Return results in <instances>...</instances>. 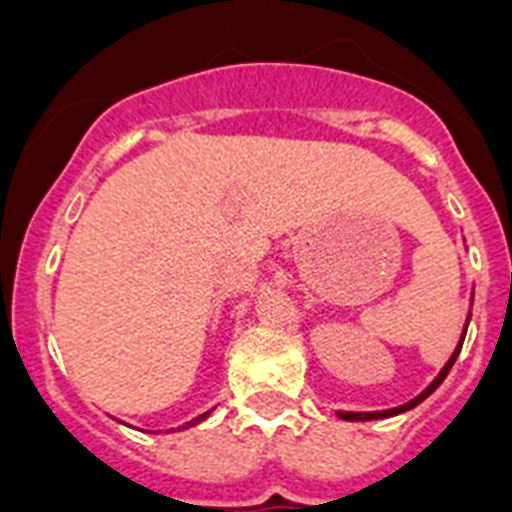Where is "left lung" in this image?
Masks as SVG:
<instances>
[{"mask_svg":"<svg viewBox=\"0 0 512 512\" xmlns=\"http://www.w3.org/2000/svg\"><path fill=\"white\" fill-rule=\"evenodd\" d=\"M465 332H468V324H465V329H462L460 345H457V348H454L452 358H449V361H446V364H444V369H441V372H438V377H436V380L430 382L428 388L422 390V393H420V396H417V398H412V401H406V404L396 406V409H382V412H337V417H340V420H348V422L385 420V417H396V414H401V412H409V409H414V406H417V404H422V401H425V398H428L430 393H433V390H436L438 385H441V382L446 380V374H449V369H452V366H454V361H457V356H460V348H462V342H465Z\"/></svg>","mask_w":512,"mask_h":512,"instance_id":"left-lung-1","label":"left lung"}]
</instances>
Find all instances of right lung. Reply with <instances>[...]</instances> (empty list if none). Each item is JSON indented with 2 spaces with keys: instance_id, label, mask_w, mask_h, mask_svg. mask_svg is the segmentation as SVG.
<instances>
[{
  "instance_id": "add662e5",
  "label": "right lung",
  "mask_w": 512,
  "mask_h": 512,
  "mask_svg": "<svg viewBox=\"0 0 512 512\" xmlns=\"http://www.w3.org/2000/svg\"><path fill=\"white\" fill-rule=\"evenodd\" d=\"M207 417H209V412H204V414H199V417H193V420H191V422H185V425H183V428H177V430H185V428H193V425H199V422H201V420H207Z\"/></svg>"
}]
</instances>
